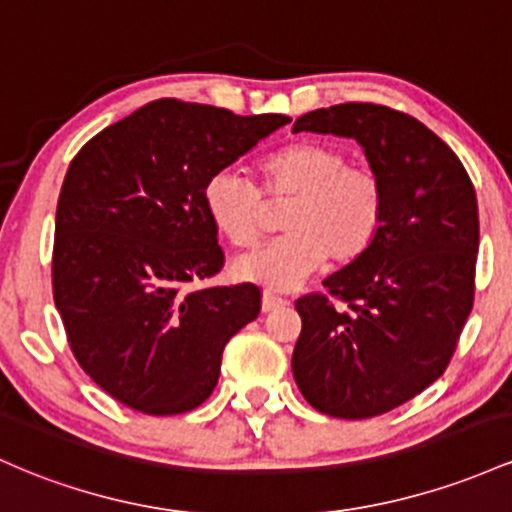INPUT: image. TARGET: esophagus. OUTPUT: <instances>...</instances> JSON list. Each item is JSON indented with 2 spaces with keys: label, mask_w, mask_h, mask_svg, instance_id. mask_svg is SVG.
Segmentation results:
<instances>
[{
  "label": "esophagus",
  "mask_w": 512,
  "mask_h": 512,
  "mask_svg": "<svg viewBox=\"0 0 512 512\" xmlns=\"http://www.w3.org/2000/svg\"><path fill=\"white\" fill-rule=\"evenodd\" d=\"M286 301L284 296H277V294H272V291H265V294H262V311H274V308H279V306H286Z\"/></svg>",
  "instance_id": "esophagus-1"
}]
</instances>
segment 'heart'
<instances>
[{
	"label": "heart",
	"mask_w": 512,
	"mask_h": 512,
	"mask_svg": "<svg viewBox=\"0 0 512 512\" xmlns=\"http://www.w3.org/2000/svg\"><path fill=\"white\" fill-rule=\"evenodd\" d=\"M262 192L289 201L282 238L235 260V274L265 289L299 286L323 262H357L384 223V189L369 170L347 167V157L318 140H296L260 162ZM204 206L218 233L235 247H252L262 235V201L255 184L233 170L211 174Z\"/></svg>",
	"instance_id": "b5f03b06"
}]
</instances>
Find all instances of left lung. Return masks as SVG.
<instances>
[{"mask_svg":"<svg viewBox=\"0 0 512 512\" xmlns=\"http://www.w3.org/2000/svg\"><path fill=\"white\" fill-rule=\"evenodd\" d=\"M362 145L384 189L374 245L330 274L325 296L296 301L291 369L313 408L362 420L393 411L447 369L474 306L479 206L459 157L428 126L389 106L335 104L303 114L294 133Z\"/></svg>","mask_w":512,"mask_h":512,"instance_id":"8db88e82","label":"left lung"}]
</instances>
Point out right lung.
<instances>
[{
  "mask_svg": "<svg viewBox=\"0 0 512 512\" xmlns=\"http://www.w3.org/2000/svg\"><path fill=\"white\" fill-rule=\"evenodd\" d=\"M289 116L157 99L75 155L55 213L53 296L77 362L123 406L177 415L216 389L226 342L260 316L255 284L221 272L204 184Z\"/></svg>",
  "mask_w": 512,
  "mask_h": 512,
  "instance_id": "right-lung-1",
  "label": "right lung"
}]
</instances>
